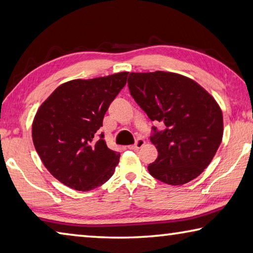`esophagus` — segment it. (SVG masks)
Returning <instances> with one entry per match:
<instances>
[{"mask_svg":"<svg viewBox=\"0 0 253 253\" xmlns=\"http://www.w3.org/2000/svg\"><path fill=\"white\" fill-rule=\"evenodd\" d=\"M145 145V140L143 138H137L136 143L134 145H130V146H128V148L129 149H139L142 148Z\"/></svg>","mask_w":253,"mask_h":253,"instance_id":"esophagus-1","label":"esophagus"}]
</instances>
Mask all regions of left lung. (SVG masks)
<instances>
[{
    "mask_svg": "<svg viewBox=\"0 0 253 253\" xmlns=\"http://www.w3.org/2000/svg\"><path fill=\"white\" fill-rule=\"evenodd\" d=\"M130 95L151 121L165 125L151 137L158 152L148 165L153 177L183 185L208 168L223 137V116L216 100L185 76L168 71L130 72Z\"/></svg>",
    "mask_w": 253,
    "mask_h": 253,
    "instance_id": "8db88e82",
    "label": "left lung"
}]
</instances>
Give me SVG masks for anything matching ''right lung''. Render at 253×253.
Returning <instances> with one entry per match:
<instances>
[{
    "instance_id": "1",
    "label": "right lung",
    "mask_w": 253,
    "mask_h": 253,
    "mask_svg": "<svg viewBox=\"0 0 253 253\" xmlns=\"http://www.w3.org/2000/svg\"><path fill=\"white\" fill-rule=\"evenodd\" d=\"M127 71L60 84L38 109L32 139L45 169L77 191H90L113 176L121 154L96 138L110 102L124 88Z\"/></svg>"
}]
</instances>
